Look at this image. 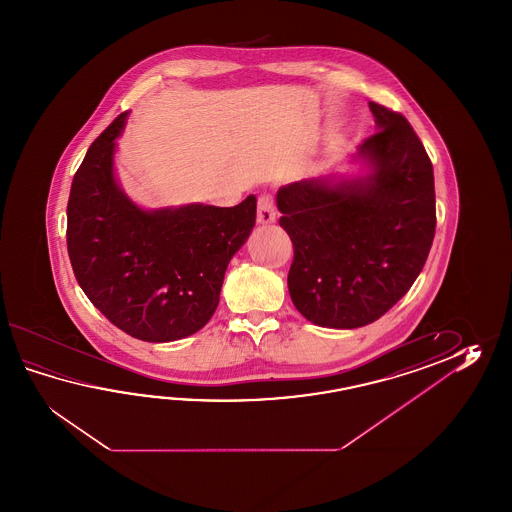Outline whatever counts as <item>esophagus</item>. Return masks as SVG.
Segmentation results:
<instances>
[{"label":"esophagus","mask_w":512,"mask_h":512,"mask_svg":"<svg viewBox=\"0 0 512 512\" xmlns=\"http://www.w3.org/2000/svg\"><path fill=\"white\" fill-rule=\"evenodd\" d=\"M278 218V214H276V208H274V203H272V197L267 196V194H263V196L258 197V223L260 225H271Z\"/></svg>","instance_id":"1"}]
</instances>
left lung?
<instances>
[{
  "label": "left lung",
  "instance_id": "1",
  "mask_svg": "<svg viewBox=\"0 0 512 512\" xmlns=\"http://www.w3.org/2000/svg\"><path fill=\"white\" fill-rule=\"evenodd\" d=\"M377 131L359 146L371 172L282 186L280 227L293 241L294 307L316 326L379 320L425 267L435 234L434 168L410 122L370 102Z\"/></svg>",
  "mask_w": 512,
  "mask_h": 512
}]
</instances>
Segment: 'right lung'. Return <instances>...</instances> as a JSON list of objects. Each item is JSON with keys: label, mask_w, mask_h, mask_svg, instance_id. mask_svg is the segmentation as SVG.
Listing matches in <instances>:
<instances>
[{"label": "right lung", "mask_w": 512, "mask_h": 512, "mask_svg": "<svg viewBox=\"0 0 512 512\" xmlns=\"http://www.w3.org/2000/svg\"><path fill=\"white\" fill-rule=\"evenodd\" d=\"M120 113L89 146L67 203V252L91 304L133 338L172 342L207 324L230 258L256 223V197L236 207L142 210L113 175Z\"/></svg>", "instance_id": "obj_1"}]
</instances>
